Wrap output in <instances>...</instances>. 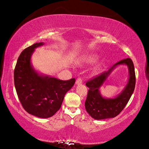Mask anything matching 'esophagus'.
<instances>
[{
	"instance_id": "34e87169",
	"label": "esophagus",
	"mask_w": 149,
	"mask_h": 149,
	"mask_svg": "<svg viewBox=\"0 0 149 149\" xmlns=\"http://www.w3.org/2000/svg\"><path fill=\"white\" fill-rule=\"evenodd\" d=\"M82 83H83V80L81 78H79L77 79L76 85H81V84H82Z\"/></svg>"
}]
</instances>
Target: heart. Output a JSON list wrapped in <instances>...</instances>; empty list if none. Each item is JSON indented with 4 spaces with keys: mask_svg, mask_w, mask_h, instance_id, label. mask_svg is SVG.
<instances>
[{
    "mask_svg": "<svg viewBox=\"0 0 149 149\" xmlns=\"http://www.w3.org/2000/svg\"><path fill=\"white\" fill-rule=\"evenodd\" d=\"M99 59V56H97L96 54H91V55H89V56H87L86 57H85L83 59V62H85V63H89V64H92V63H94L95 62H97V60ZM102 67V64H97V66H95V67L94 68V72H98V71L100 70Z\"/></svg>",
    "mask_w": 149,
    "mask_h": 149,
    "instance_id": "b5f03b06",
    "label": "heart"
}]
</instances>
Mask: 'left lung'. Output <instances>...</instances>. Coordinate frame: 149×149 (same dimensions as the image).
<instances>
[{"mask_svg":"<svg viewBox=\"0 0 149 149\" xmlns=\"http://www.w3.org/2000/svg\"><path fill=\"white\" fill-rule=\"evenodd\" d=\"M120 65H126L128 68L129 77L127 84L123 91L116 97L113 99L103 97L101 95L99 88L113 69ZM135 84V70L132 60L130 58H126L119 61L107 72H104L86 83V86L89 87V90L85 103V109L91 117L96 120L115 117L123 111L130 100L134 91Z\"/></svg>","mask_w":149,"mask_h":149,"instance_id":"1","label":"left lung"}]
</instances>
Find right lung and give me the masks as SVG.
Listing matches in <instances>:
<instances>
[{
  "label": "right lung",
  "mask_w": 149,
  "mask_h": 149,
  "mask_svg": "<svg viewBox=\"0 0 149 149\" xmlns=\"http://www.w3.org/2000/svg\"><path fill=\"white\" fill-rule=\"evenodd\" d=\"M36 42L19 55L14 70V84L22 107L30 115L40 118L52 117L62 106L64 95L75 79L62 81L38 72L31 63L34 49L43 45Z\"/></svg>",
  "instance_id": "right-lung-1"
}]
</instances>
